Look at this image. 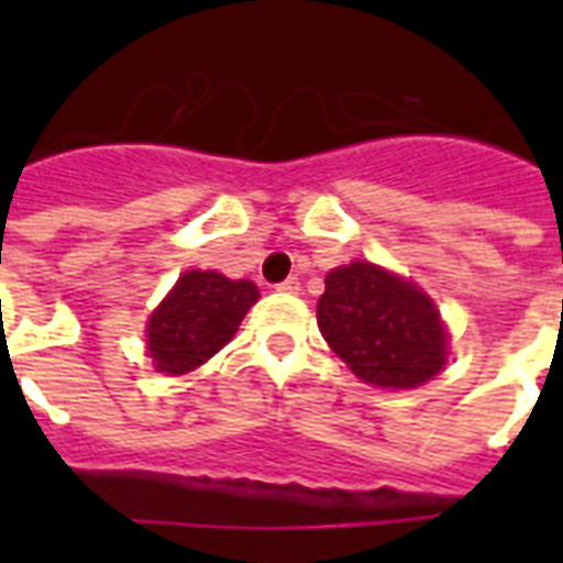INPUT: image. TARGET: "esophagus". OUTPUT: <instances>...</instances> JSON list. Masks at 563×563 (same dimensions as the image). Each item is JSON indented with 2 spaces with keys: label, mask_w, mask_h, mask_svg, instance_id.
Wrapping results in <instances>:
<instances>
[{
  "label": "esophagus",
  "mask_w": 563,
  "mask_h": 563,
  "mask_svg": "<svg viewBox=\"0 0 563 563\" xmlns=\"http://www.w3.org/2000/svg\"><path fill=\"white\" fill-rule=\"evenodd\" d=\"M277 291H286V295H298L300 280H298V277H286L283 283H277Z\"/></svg>",
  "instance_id": "esophagus-1"
}]
</instances>
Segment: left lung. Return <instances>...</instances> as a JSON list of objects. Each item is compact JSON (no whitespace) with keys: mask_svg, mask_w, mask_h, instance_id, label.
<instances>
[{"mask_svg":"<svg viewBox=\"0 0 563 563\" xmlns=\"http://www.w3.org/2000/svg\"><path fill=\"white\" fill-rule=\"evenodd\" d=\"M318 327L360 379L379 388H415L446 362V333L432 300L371 263L327 274Z\"/></svg>","mask_w":563,"mask_h":563,"instance_id":"1","label":"left lung"}]
</instances>
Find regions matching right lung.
<instances>
[{"label": "right lung", "instance_id": "right-lung-1", "mask_svg": "<svg viewBox=\"0 0 563 563\" xmlns=\"http://www.w3.org/2000/svg\"><path fill=\"white\" fill-rule=\"evenodd\" d=\"M251 280L219 272H187L148 318V356L154 368L178 376L198 368L233 339L239 321L256 303Z\"/></svg>", "mask_w": 563, "mask_h": 563}]
</instances>
